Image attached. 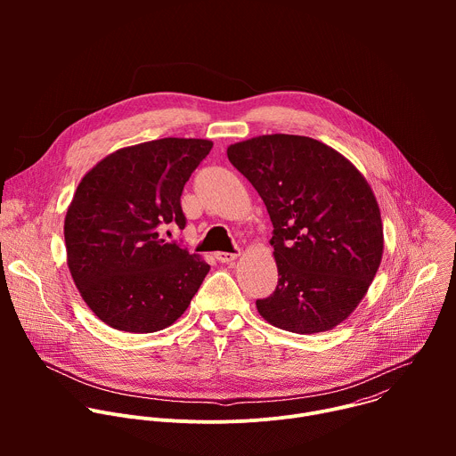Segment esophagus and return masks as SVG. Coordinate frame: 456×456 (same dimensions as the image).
Masks as SVG:
<instances>
[{
    "instance_id": "esophagus-1",
    "label": "esophagus",
    "mask_w": 456,
    "mask_h": 456,
    "mask_svg": "<svg viewBox=\"0 0 456 456\" xmlns=\"http://www.w3.org/2000/svg\"><path fill=\"white\" fill-rule=\"evenodd\" d=\"M215 256H216L218 262H222V264H232L240 254L238 252H216Z\"/></svg>"
}]
</instances>
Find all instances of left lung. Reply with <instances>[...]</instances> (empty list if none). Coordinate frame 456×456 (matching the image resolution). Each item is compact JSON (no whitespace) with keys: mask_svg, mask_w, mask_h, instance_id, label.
I'll list each match as a JSON object with an SVG mask.
<instances>
[{"mask_svg":"<svg viewBox=\"0 0 456 456\" xmlns=\"http://www.w3.org/2000/svg\"><path fill=\"white\" fill-rule=\"evenodd\" d=\"M231 164L254 185L274 225V294L267 322L294 334L336 329L366 296L382 259L380 209L362 173L310 137L262 135L231 144Z\"/></svg>","mask_w":456,"mask_h":456,"instance_id":"obj_1","label":"left lung"}]
</instances>
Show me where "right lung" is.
Instances as JSON below:
<instances>
[{"instance_id": "1", "label": "right lung", "mask_w": 456, "mask_h": 456, "mask_svg": "<svg viewBox=\"0 0 456 456\" xmlns=\"http://www.w3.org/2000/svg\"><path fill=\"white\" fill-rule=\"evenodd\" d=\"M213 148L206 139H159L120 148L79 182L64 216L67 264L88 308L132 334L164 330L209 273L206 259L160 238L185 227L180 197Z\"/></svg>"}]
</instances>
